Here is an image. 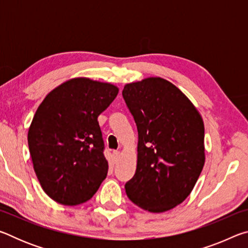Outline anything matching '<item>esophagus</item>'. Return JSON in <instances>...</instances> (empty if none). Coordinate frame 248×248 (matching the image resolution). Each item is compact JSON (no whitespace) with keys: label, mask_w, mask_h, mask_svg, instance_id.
<instances>
[{"label":"esophagus","mask_w":248,"mask_h":248,"mask_svg":"<svg viewBox=\"0 0 248 248\" xmlns=\"http://www.w3.org/2000/svg\"><path fill=\"white\" fill-rule=\"evenodd\" d=\"M114 158L116 159V161H118V158H119V156H120V152L119 151H114Z\"/></svg>","instance_id":"esophagus-1"}]
</instances>
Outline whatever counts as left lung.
<instances>
[{
	"instance_id": "8db88e82",
	"label": "left lung",
	"mask_w": 248,
	"mask_h": 248,
	"mask_svg": "<svg viewBox=\"0 0 248 248\" xmlns=\"http://www.w3.org/2000/svg\"><path fill=\"white\" fill-rule=\"evenodd\" d=\"M123 96L139 139L137 170L125 192L146 211H169L190 195L203 169L202 118L187 96L162 78L125 84Z\"/></svg>"
}]
</instances>
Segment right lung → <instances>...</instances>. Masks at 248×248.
Wrapping results in <instances>:
<instances>
[{
	"instance_id": "add662e5",
	"label": "right lung",
	"mask_w": 248,
	"mask_h": 248,
	"mask_svg": "<svg viewBox=\"0 0 248 248\" xmlns=\"http://www.w3.org/2000/svg\"><path fill=\"white\" fill-rule=\"evenodd\" d=\"M118 92L110 83L77 78L52 90L37 109L28 130L29 152L41 187L57 202H86L106 178L97 118Z\"/></svg>"
}]
</instances>
